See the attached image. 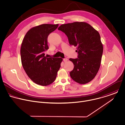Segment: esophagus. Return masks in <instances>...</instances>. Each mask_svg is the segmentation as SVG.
<instances>
[{"label": "esophagus", "mask_w": 125, "mask_h": 125, "mask_svg": "<svg viewBox=\"0 0 125 125\" xmlns=\"http://www.w3.org/2000/svg\"><path fill=\"white\" fill-rule=\"evenodd\" d=\"M63 61L64 62H66L68 61V59L67 58H64V59H63Z\"/></svg>", "instance_id": "obj_1"}]
</instances>
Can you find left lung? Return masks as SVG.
<instances>
[{"label": "left lung", "instance_id": "obj_1", "mask_svg": "<svg viewBox=\"0 0 125 125\" xmlns=\"http://www.w3.org/2000/svg\"><path fill=\"white\" fill-rule=\"evenodd\" d=\"M58 30L66 35L70 45L77 47L78 58L69 59L74 64L71 78L81 84L90 82L99 69L103 52L99 33L83 22L62 24Z\"/></svg>", "mask_w": 125, "mask_h": 125}]
</instances>
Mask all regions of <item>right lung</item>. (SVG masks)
<instances>
[{
    "label": "right lung",
    "instance_id": "1",
    "mask_svg": "<svg viewBox=\"0 0 125 125\" xmlns=\"http://www.w3.org/2000/svg\"><path fill=\"white\" fill-rule=\"evenodd\" d=\"M59 24H44L34 27L25 35L21 46L22 66L28 77L36 83L46 86L55 80L62 59L47 58L44 52L48 49L47 39Z\"/></svg>",
    "mask_w": 125,
    "mask_h": 125
}]
</instances>
